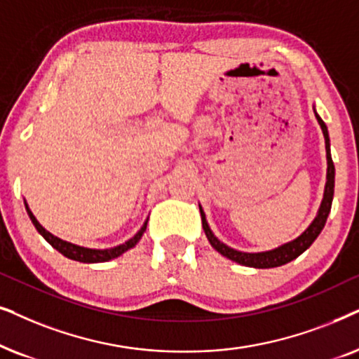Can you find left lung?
<instances>
[{"instance_id": "1", "label": "left lung", "mask_w": 359, "mask_h": 359, "mask_svg": "<svg viewBox=\"0 0 359 359\" xmlns=\"http://www.w3.org/2000/svg\"><path fill=\"white\" fill-rule=\"evenodd\" d=\"M315 116H317L318 124H320V128H322L323 136H325V149H327L328 169H327V185H325L322 205H320V210H318L317 217H315V219L312 222V224H310V226L305 229V231L299 238H295L294 241L285 243V245L276 248V250H272V251L241 252V251L233 250V248H228L226 245H223V243L213 235L212 229H210V226H208L207 219H205L203 210L200 208L205 235H207L210 245H212L215 250L219 252V255H223L224 257H228V259L238 262V264L257 267V269H267V267H277V266L287 264V262L295 259V257H299L305 250H309L310 245H312V243L317 240V236L320 235V233H322L325 223H327L330 210H332L333 192H335V165H333L332 154H330V137H328L327 126H325L323 119L320 118L317 113H315Z\"/></svg>"}]
</instances>
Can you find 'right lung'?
Masks as SVG:
<instances>
[{"label": "right lung", "instance_id": "right-lung-1", "mask_svg": "<svg viewBox=\"0 0 359 359\" xmlns=\"http://www.w3.org/2000/svg\"><path fill=\"white\" fill-rule=\"evenodd\" d=\"M26 210H27V215H29L31 222L34 223L37 231H39L41 235L46 238V241L49 243V245H52V248H55L57 251L62 252V255H64L65 257H69V259L80 261V262H104V261L114 259V257L121 256L124 251L131 250V248L136 246V243L141 240L142 233L146 231V226H147V222H146L144 224H142V228L140 229V231H137L136 235L131 238V240H128L126 243H123V245H119L116 248H111V250H90V248H82V246L72 245V243H67L64 240H60V238L50 235L47 229L41 226V223L37 222L31 210L27 208V205H26Z\"/></svg>", "mask_w": 359, "mask_h": 359}]
</instances>
